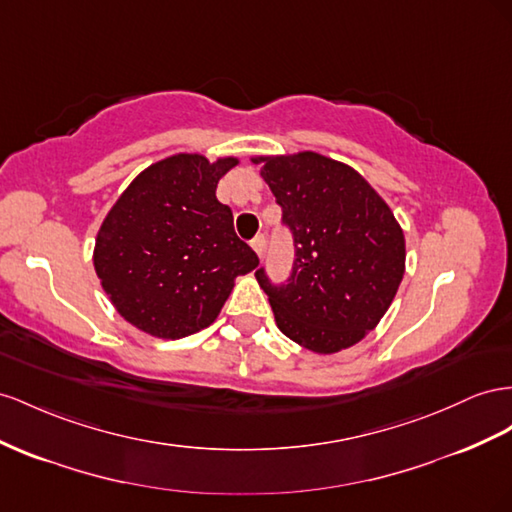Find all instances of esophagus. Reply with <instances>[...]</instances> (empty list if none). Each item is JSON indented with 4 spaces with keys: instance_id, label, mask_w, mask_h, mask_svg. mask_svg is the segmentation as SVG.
<instances>
[{
    "instance_id": "1",
    "label": "esophagus",
    "mask_w": 512,
    "mask_h": 512,
    "mask_svg": "<svg viewBox=\"0 0 512 512\" xmlns=\"http://www.w3.org/2000/svg\"><path fill=\"white\" fill-rule=\"evenodd\" d=\"M265 237H262V234H258V237H254L252 239V247H254V252L262 258V252H265Z\"/></svg>"
}]
</instances>
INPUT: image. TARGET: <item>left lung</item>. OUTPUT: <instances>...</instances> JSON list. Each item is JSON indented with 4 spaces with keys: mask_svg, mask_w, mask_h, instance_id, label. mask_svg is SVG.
<instances>
[{
    "mask_svg": "<svg viewBox=\"0 0 512 512\" xmlns=\"http://www.w3.org/2000/svg\"><path fill=\"white\" fill-rule=\"evenodd\" d=\"M254 161L295 245L286 284L256 271L275 323L314 353L353 347L377 327L403 280L405 237L394 213L362 174L319 153Z\"/></svg>",
    "mask_w": 512,
    "mask_h": 512,
    "instance_id": "8db88e82",
    "label": "left lung"
}]
</instances>
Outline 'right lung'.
<instances>
[{
	"label": "right lung",
	"mask_w": 512,
	"mask_h": 512,
	"mask_svg": "<svg viewBox=\"0 0 512 512\" xmlns=\"http://www.w3.org/2000/svg\"><path fill=\"white\" fill-rule=\"evenodd\" d=\"M239 161L174 155L153 163L122 193L96 234L94 269L116 310L157 338L209 327L237 275L258 256L234 232L215 196Z\"/></svg>",
	"instance_id": "1"
}]
</instances>
